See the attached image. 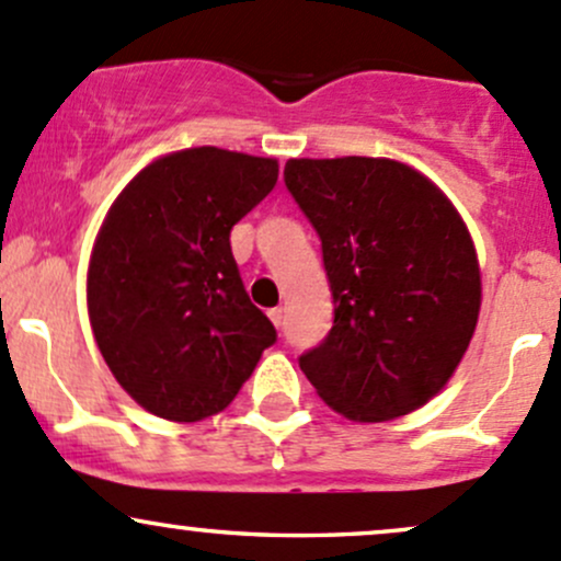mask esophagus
Wrapping results in <instances>:
<instances>
[{
    "label": "esophagus",
    "instance_id": "34e87169",
    "mask_svg": "<svg viewBox=\"0 0 561 561\" xmlns=\"http://www.w3.org/2000/svg\"><path fill=\"white\" fill-rule=\"evenodd\" d=\"M268 320H271V322H274V325H276V328H279V325H282V309H279V306H276V309H268Z\"/></svg>",
    "mask_w": 561,
    "mask_h": 561
}]
</instances>
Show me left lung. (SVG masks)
<instances>
[{
	"mask_svg": "<svg viewBox=\"0 0 561 561\" xmlns=\"http://www.w3.org/2000/svg\"><path fill=\"white\" fill-rule=\"evenodd\" d=\"M285 185L320 236L335 304L300 370L355 422L411 414L451 379L479 322L481 274L462 217L389 158H293Z\"/></svg>",
	"mask_w": 561,
	"mask_h": 561,
	"instance_id": "1",
	"label": "left lung"
}]
</instances>
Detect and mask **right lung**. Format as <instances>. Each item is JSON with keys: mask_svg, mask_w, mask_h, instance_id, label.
<instances>
[{"mask_svg": "<svg viewBox=\"0 0 561 561\" xmlns=\"http://www.w3.org/2000/svg\"><path fill=\"white\" fill-rule=\"evenodd\" d=\"M276 176L274 158L191 147L141 169L104 217L88 317L117 385L150 414H217L276 341L231 252V228Z\"/></svg>", "mask_w": 561, "mask_h": 561, "instance_id": "add662e5", "label": "right lung"}]
</instances>
